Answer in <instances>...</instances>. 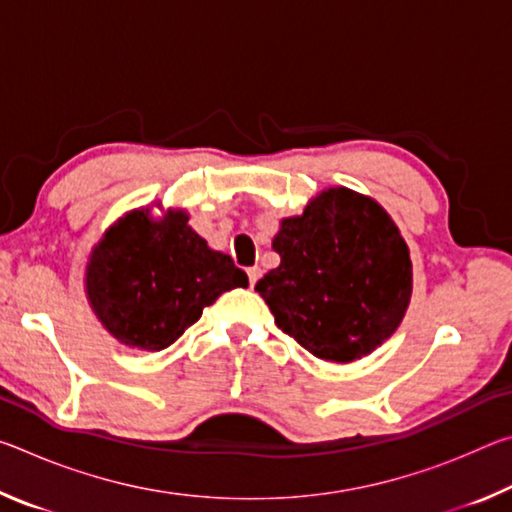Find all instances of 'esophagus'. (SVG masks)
<instances>
[{
	"instance_id": "obj_1",
	"label": "esophagus",
	"mask_w": 512,
	"mask_h": 512,
	"mask_svg": "<svg viewBox=\"0 0 512 512\" xmlns=\"http://www.w3.org/2000/svg\"><path fill=\"white\" fill-rule=\"evenodd\" d=\"M246 273H248V282H250V287H255L259 277H262V268H259V266H250Z\"/></svg>"
}]
</instances>
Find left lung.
I'll use <instances>...</instances> for the list:
<instances>
[{
	"label": "left lung",
	"mask_w": 512,
	"mask_h": 512,
	"mask_svg": "<svg viewBox=\"0 0 512 512\" xmlns=\"http://www.w3.org/2000/svg\"><path fill=\"white\" fill-rule=\"evenodd\" d=\"M273 250L280 266L255 291L314 357L350 363L400 327L413 289L409 246L377 201L329 187L282 219Z\"/></svg>",
	"instance_id": "left-lung-1"
}]
</instances>
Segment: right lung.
Returning a JSON list of instances; mask_svg holds the SVG:
<instances>
[{"instance_id": "add662e5", "label": "right lung", "mask_w": 512, "mask_h": 512, "mask_svg": "<svg viewBox=\"0 0 512 512\" xmlns=\"http://www.w3.org/2000/svg\"><path fill=\"white\" fill-rule=\"evenodd\" d=\"M183 210L149 207L110 225L85 266V293L101 325L128 348H169L221 293L248 287L230 255L216 253Z\"/></svg>"}]
</instances>
